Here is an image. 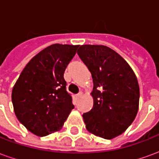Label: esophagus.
Returning a JSON list of instances; mask_svg holds the SVG:
<instances>
[{"instance_id":"1","label":"esophagus","mask_w":159,"mask_h":159,"mask_svg":"<svg viewBox=\"0 0 159 159\" xmlns=\"http://www.w3.org/2000/svg\"><path fill=\"white\" fill-rule=\"evenodd\" d=\"M76 98H77V99H80L81 97L83 96V93H82V92H80V93H78L77 94H76Z\"/></svg>"}]
</instances>
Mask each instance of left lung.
Instances as JSON below:
<instances>
[{
    "instance_id": "obj_1",
    "label": "left lung",
    "mask_w": 159,
    "mask_h": 159,
    "mask_svg": "<svg viewBox=\"0 0 159 159\" xmlns=\"http://www.w3.org/2000/svg\"><path fill=\"white\" fill-rule=\"evenodd\" d=\"M80 59L92 74L93 108L83 115L87 129L107 140L123 134L139 109L140 88L129 65L107 46L82 45Z\"/></svg>"
}]
</instances>
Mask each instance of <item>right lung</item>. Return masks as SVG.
Here are the masks:
<instances>
[{
	"label": "right lung",
	"instance_id": "obj_1",
	"mask_svg": "<svg viewBox=\"0 0 159 159\" xmlns=\"http://www.w3.org/2000/svg\"><path fill=\"white\" fill-rule=\"evenodd\" d=\"M78 47L52 44L44 48L26 65L12 89L16 117L37 136L60 129L74 108L64 73Z\"/></svg>",
	"mask_w": 159,
	"mask_h": 159
}]
</instances>
